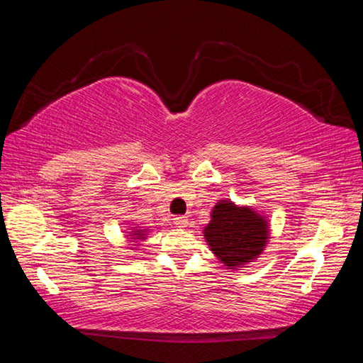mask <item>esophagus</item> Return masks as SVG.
Masks as SVG:
<instances>
[{
	"label": "esophagus",
	"instance_id": "34e87169",
	"mask_svg": "<svg viewBox=\"0 0 363 363\" xmlns=\"http://www.w3.org/2000/svg\"><path fill=\"white\" fill-rule=\"evenodd\" d=\"M174 224H176V227H186L187 225V218L186 216H176L174 219Z\"/></svg>",
	"mask_w": 363,
	"mask_h": 363
}]
</instances>
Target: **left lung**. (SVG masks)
<instances>
[{"mask_svg": "<svg viewBox=\"0 0 363 363\" xmlns=\"http://www.w3.org/2000/svg\"><path fill=\"white\" fill-rule=\"evenodd\" d=\"M205 238L211 251L225 266L238 267L257 257L267 242V225L250 208L220 201L213 208Z\"/></svg>", "mask_w": 363, "mask_h": 363, "instance_id": "obj_1", "label": "left lung"}]
</instances>
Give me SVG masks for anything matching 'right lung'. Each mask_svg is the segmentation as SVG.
<instances>
[{"label":"right lung","mask_w":363,"mask_h":363,"mask_svg":"<svg viewBox=\"0 0 363 363\" xmlns=\"http://www.w3.org/2000/svg\"><path fill=\"white\" fill-rule=\"evenodd\" d=\"M134 235H136V237H140V235H143V233H134Z\"/></svg>","instance_id":"add662e5"}]
</instances>
